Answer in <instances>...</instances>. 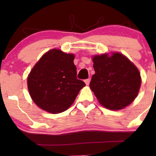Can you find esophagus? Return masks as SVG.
Listing matches in <instances>:
<instances>
[{
	"label": "esophagus",
	"instance_id": "1",
	"mask_svg": "<svg viewBox=\"0 0 156 156\" xmlns=\"http://www.w3.org/2000/svg\"><path fill=\"white\" fill-rule=\"evenodd\" d=\"M84 82H85L86 85L88 86L89 84V83H90V79H89V78H88V79H86L85 80H84Z\"/></svg>",
	"mask_w": 156,
	"mask_h": 156
}]
</instances>
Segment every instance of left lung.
<instances>
[{"label": "left lung", "mask_w": 156, "mask_h": 156, "mask_svg": "<svg viewBox=\"0 0 156 156\" xmlns=\"http://www.w3.org/2000/svg\"><path fill=\"white\" fill-rule=\"evenodd\" d=\"M92 62L95 73L89 87L100 104L117 111L133 103L141 83L136 66L119 52L94 55Z\"/></svg>", "instance_id": "8db88e82"}]
</instances>
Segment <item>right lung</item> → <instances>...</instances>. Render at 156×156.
<instances>
[{
	"label": "right lung",
	"instance_id": "obj_1",
	"mask_svg": "<svg viewBox=\"0 0 156 156\" xmlns=\"http://www.w3.org/2000/svg\"><path fill=\"white\" fill-rule=\"evenodd\" d=\"M75 55L53 48L46 52L32 68L27 78L32 101L42 110L59 114L74 103L86 86L77 79Z\"/></svg>",
	"mask_w": 156,
	"mask_h": 156
}]
</instances>
